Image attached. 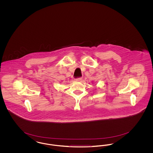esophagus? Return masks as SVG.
<instances>
[{
	"instance_id": "34e87169",
	"label": "esophagus",
	"mask_w": 153,
	"mask_h": 153,
	"mask_svg": "<svg viewBox=\"0 0 153 153\" xmlns=\"http://www.w3.org/2000/svg\"><path fill=\"white\" fill-rule=\"evenodd\" d=\"M74 80H76V81H81L82 80V77H77V78H76V79H75Z\"/></svg>"
}]
</instances>
